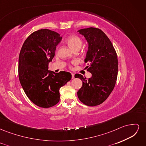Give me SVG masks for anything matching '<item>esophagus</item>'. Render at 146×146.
<instances>
[{
  "instance_id": "obj_1",
  "label": "esophagus",
  "mask_w": 146,
  "mask_h": 146,
  "mask_svg": "<svg viewBox=\"0 0 146 146\" xmlns=\"http://www.w3.org/2000/svg\"><path fill=\"white\" fill-rule=\"evenodd\" d=\"M72 78H74V74H72Z\"/></svg>"
}]
</instances>
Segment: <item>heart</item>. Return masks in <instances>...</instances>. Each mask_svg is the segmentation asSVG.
<instances>
[{"label": "heart", "instance_id": "heart-1", "mask_svg": "<svg viewBox=\"0 0 146 146\" xmlns=\"http://www.w3.org/2000/svg\"><path fill=\"white\" fill-rule=\"evenodd\" d=\"M66 43L74 51L76 50H79L82 46V41L81 39L77 36H71L69 37L66 40Z\"/></svg>", "mask_w": 146, "mask_h": 146}]
</instances>
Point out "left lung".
I'll list each match as a JSON object with an SVG mask.
<instances>
[{"mask_svg": "<svg viewBox=\"0 0 146 146\" xmlns=\"http://www.w3.org/2000/svg\"><path fill=\"white\" fill-rule=\"evenodd\" d=\"M77 32L88 42L85 62L88 66L85 68L92 74L88 80L81 74L75 76L83 83L77 96L83 104L94 107L103 103L115 86L118 71L117 54L110 39L100 29L90 27Z\"/></svg>", "mask_w": 146, "mask_h": 146, "instance_id": "8db88e82", "label": "left lung"}]
</instances>
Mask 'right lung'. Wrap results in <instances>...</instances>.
Segmentation results:
<instances>
[{
  "label": "right lung",
  "instance_id": "obj_1",
  "mask_svg": "<svg viewBox=\"0 0 146 146\" xmlns=\"http://www.w3.org/2000/svg\"><path fill=\"white\" fill-rule=\"evenodd\" d=\"M62 37L48 29H41L26 39L20 51L18 72L21 85L33 104L50 108L58 103L61 86L72 78L71 74L48 70Z\"/></svg>",
  "mask_w": 146,
  "mask_h": 146
}]
</instances>
